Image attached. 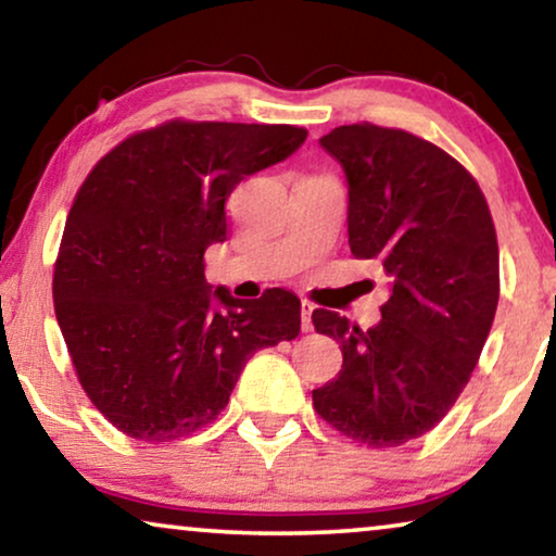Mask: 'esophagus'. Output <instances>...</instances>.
I'll list each match as a JSON object with an SVG mask.
<instances>
[{
  "label": "esophagus",
  "mask_w": 556,
  "mask_h": 556,
  "mask_svg": "<svg viewBox=\"0 0 556 556\" xmlns=\"http://www.w3.org/2000/svg\"><path fill=\"white\" fill-rule=\"evenodd\" d=\"M311 314H314V306H311L308 301H303L301 303V329L303 331L314 329V324H311Z\"/></svg>",
  "instance_id": "34e87169"
}]
</instances>
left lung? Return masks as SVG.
I'll return each instance as SVG.
<instances>
[{"instance_id":"left-lung-1","label":"left lung","mask_w":556,"mask_h":556,"mask_svg":"<svg viewBox=\"0 0 556 556\" xmlns=\"http://www.w3.org/2000/svg\"><path fill=\"white\" fill-rule=\"evenodd\" d=\"M318 143L344 169L349 248L390 276L367 331L314 311L344 364L314 407L346 438L394 447L443 420L468 384L498 306V242L476 179L400 128L339 126Z\"/></svg>"}]
</instances>
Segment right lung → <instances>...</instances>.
Listing matches in <instances>:
<instances>
[{
  "label": "right lung",
  "instance_id": "obj_1",
  "mask_svg": "<svg viewBox=\"0 0 556 556\" xmlns=\"http://www.w3.org/2000/svg\"><path fill=\"white\" fill-rule=\"evenodd\" d=\"M306 128L172 121L93 166L67 215L52 301L83 390L128 438L169 443L225 409L257 349L301 331L299 295L242 301L204 280L225 202Z\"/></svg>",
  "mask_w": 556,
  "mask_h": 556
}]
</instances>
